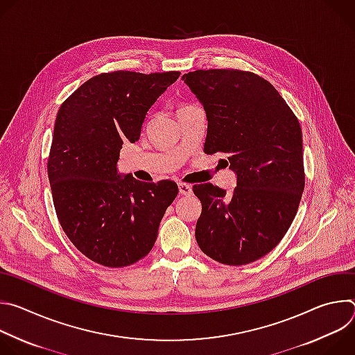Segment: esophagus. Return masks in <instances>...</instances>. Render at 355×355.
<instances>
[{
	"label": "esophagus",
	"mask_w": 355,
	"mask_h": 355,
	"mask_svg": "<svg viewBox=\"0 0 355 355\" xmlns=\"http://www.w3.org/2000/svg\"><path fill=\"white\" fill-rule=\"evenodd\" d=\"M178 189H180V193H181V195H185V196H188V195L192 193V187H191L189 184L180 182V184H178Z\"/></svg>",
	"instance_id": "34e87169"
}]
</instances>
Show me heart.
Listing matches in <instances>:
<instances>
[{
    "label": "heart",
    "instance_id": "b5f03b06",
    "mask_svg": "<svg viewBox=\"0 0 355 355\" xmlns=\"http://www.w3.org/2000/svg\"><path fill=\"white\" fill-rule=\"evenodd\" d=\"M182 108H185V107H182ZM182 108H181V110H182Z\"/></svg>",
    "mask_w": 355,
    "mask_h": 355
}]
</instances>
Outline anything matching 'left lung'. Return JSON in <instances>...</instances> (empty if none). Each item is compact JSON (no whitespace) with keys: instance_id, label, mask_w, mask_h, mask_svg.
<instances>
[{"instance_id":"1","label":"left lung","mask_w":355,"mask_h":355,"mask_svg":"<svg viewBox=\"0 0 355 355\" xmlns=\"http://www.w3.org/2000/svg\"><path fill=\"white\" fill-rule=\"evenodd\" d=\"M182 80L207 114L204 151L226 153L237 177L230 195L212 184L193 185L202 204L196 243L220 264H250L281 241L296 215L305 187L299 121L254 73L196 70Z\"/></svg>"}]
</instances>
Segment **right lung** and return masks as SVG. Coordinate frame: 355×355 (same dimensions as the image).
I'll use <instances>...</instances> for the list:
<instances>
[{
    "label": "right lung",
    "instance_id": "1",
    "mask_svg": "<svg viewBox=\"0 0 355 355\" xmlns=\"http://www.w3.org/2000/svg\"><path fill=\"white\" fill-rule=\"evenodd\" d=\"M180 74H99L58 112L47 160L53 204L67 237L94 263L126 267L156 243L178 187L170 180L155 184L122 175L116 163L122 144L140 139L147 111Z\"/></svg>",
    "mask_w": 355,
    "mask_h": 355
}]
</instances>
